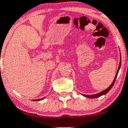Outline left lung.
Listing matches in <instances>:
<instances>
[{
  "label": "left lung",
  "mask_w": 128,
  "mask_h": 128,
  "mask_svg": "<svg viewBox=\"0 0 128 128\" xmlns=\"http://www.w3.org/2000/svg\"><path fill=\"white\" fill-rule=\"evenodd\" d=\"M120 63H119V66H118V70H117V72H116V76H115L114 78V80L113 82H112L111 84L110 85V86L109 87V88H108L107 89L104 90L102 91V92H99V93L98 94H94V95H84V94H82V95H83L84 96H85V97H88V98H97V97H99V96H102V95H105V94H106L108 93V92H109V90H110V89H111V88L113 87L114 84L115 83V81H116V77H117V75H118V72H119V70H120V66H121V62H122V61H121V53H120Z\"/></svg>",
  "instance_id": "1"
}]
</instances>
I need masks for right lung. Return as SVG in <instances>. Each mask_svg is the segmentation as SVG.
I'll use <instances>...</instances> for the list:
<instances>
[{"mask_svg": "<svg viewBox=\"0 0 128 128\" xmlns=\"http://www.w3.org/2000/svg\"><path fill=\"white\" fill-rule=\"evenodd\" d=\"M45 98V97H44ZM44 98H42V99H37V100H33L32 101H39V100H43Z\"/></svg>", "mask_w": 128, "mask_h": 128, "instance_id": "add662e5", "label": "right lung"}]
</instances>
